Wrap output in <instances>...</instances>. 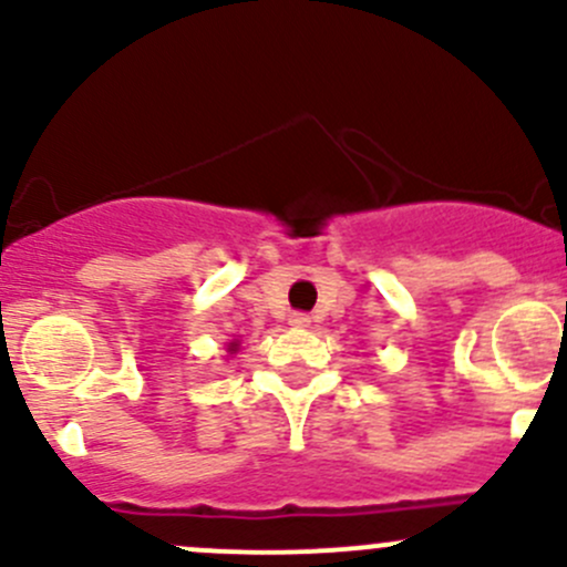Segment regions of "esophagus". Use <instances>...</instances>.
<instances>
[{
	"instance_id": "esophagus-1",
	"label": "esophagus",
	"mask_w": 567,
	"mask_h": 567,
	"mask_svg": "<svg viewBox=\"0 0 567 567\" xmlns=\"http://www.w3.org/2000/svg\"><path fill=\"white\" fill-rule=\"evenodd\" d=\"M288 320H290V326H296V329H305V326H310V316H307V312H293Z\"/></svg>"
}]
</instances>
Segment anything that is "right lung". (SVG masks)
Returning <instances> with one entry per match:
<instances>
[{"label":"right lung","instance_id":"right-lung-1","mask_svg":"<svg viewBox=\"0 0 567 567\" xmlns=\"http://www.w3.org/2000/svg\"><path fill=\"white\" fill-rule=\"evenodd\" d=\"M238 351V342H230V353Z\"/></svg>","mask_w":567,"mask_h":567}]
</instances>
